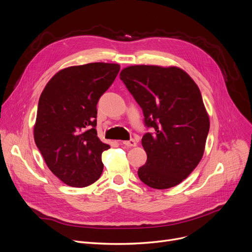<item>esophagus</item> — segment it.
Here are the masks:
<instances>
[{"label":"esophagus","mask_w":252,"mask_h":252,"mask_svg":"<svg viewBox=\"0 0 252 252\" xmlns=\"http://www.w3.org/2000/svg\"><path fill=\"white\" fill-rule=\"evenodd\" d=\"M122 144L126 146V147H135V146H137V142L133 140V139H130L128 141H123Z\"/></svg>","instance_id":"esophagus-1"}]
</instances>
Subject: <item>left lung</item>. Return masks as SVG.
<instances>
[{
  "mask_svg": "<svg viewBox=\"0 0 252 252\" xmlns=\"http://www.w3.org/2000/svg\"><path fill=\"white\" fill-rule=\"evenodd\" d=\"M120 77L141 106L145 126L153 128L142 138L147 162L139 178L156 189L177 186L202 159L210 129L197 85L176 66L131 65Z\"/></svg>",
  "mask_w": 252,
  "mask_h": 252,
  "instance_id": "8db88e82",
  "label": "left lung"
}]
</instances>
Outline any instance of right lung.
I'll use <instances>...</instances> for the list:
<instances>
[{
  "mask_svg": "<svg viewBox=\"0 0 252 252\" xmlns=\"http://www.w3.org/2000/svg\"><path fill=\"white\" fill-rule=\"evenodd\" d=\"M120 70L108 63L69 66L40 95L34 141L49 170L70 187H88L102 173L110 147L97 137V103Z\"/></svg>",
  "mask_w": 252,
  "mask_h": 252,
  "instance_id": "right-lung-1",
  "label": "right lung"
}]
</instances>
